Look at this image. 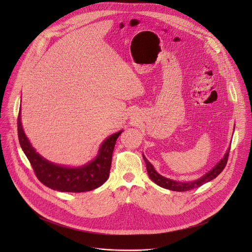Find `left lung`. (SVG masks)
I'll return each mask as SVG.
<instances>
[{
  "instance_id": "left-lung-1",
  "label": "left lung",
  "mask_w": 252,
  "mask_h": 252,
  "mask_svg": "<svg viewBox=\"0 0 252 252\" xmlns=\"http://www.w3.org/2000/svg\"><path fill=\"white\" fill-rule=\"evenodd\" d=\"M229 150H230V148L224 155L223 158H221V160L211 170H209L207 173H205L202 177L196 179V181L189 182V183L175 182V181H172V179H169V178H166V177L160 175L158 172H157V170L154 168L153 164L148 160V158L143 155H142V157H143V159H145V162L147 165L148 173H149L152 181H154V183H156L158 186H159L163 189H170V190H174V191H188V190H191L193 189H197V188L201 187L203 184H206V183L212 181L213 178H215L219 174H220V172L223 170V168L225 167V165L227 163Z\"/></svg>"
}]
</instances>
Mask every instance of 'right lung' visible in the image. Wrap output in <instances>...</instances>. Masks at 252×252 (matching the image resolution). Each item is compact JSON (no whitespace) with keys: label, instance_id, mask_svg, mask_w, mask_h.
Here are the masks:
<instances>
[{"label":"right lung","instance_id":"obj_1","mask_svg":"<svg viewBox=\"0 0 252 252\" xmlns=\"http://www.w3.org/2000/svg\"><path fill=\"white\" fill-rule=\"evenodd\" d=\"M122 132L123 130H120L107 137L101 143L96 158L91 162L81 167H66L50 162L35 152L24 132L21 123V112L18 117L20 145L35 176L46 187L63 192L90 191L106 182L111 170L116 141Z\"/></svg>","mask_w":252,"mask_h":252}]
</instances>
